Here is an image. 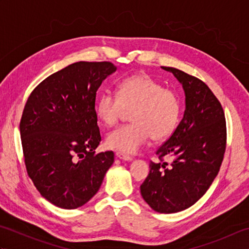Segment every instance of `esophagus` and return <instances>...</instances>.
Here are the masks:
<instances>
[{"label":"esophagus","mask_w":249,"mask_h":249,"mask_svg":"<svg viewBox=\"0 0 249 249\" xmlns=\"http://www.w3.org/2000/svg\"><path fill=\"white\" fill-rule=\"evenodd\" d=\"M115 156L119 158L121 160H125V161H130L133 158H131L129 155H126L124 153H121V152H116L115 153Z\"/></svg>","instance_id":"obj_1"}]
</instances>
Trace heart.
<instances>
[{"instance_id": "obj_1", "label": "heart", "mask_w": 249, "mask_h": 249, "mask_svg": "<svg viewBox=\"0 0 249 249\" xmlns=\"http://www.w3.org/2000/svg\"><path fill=\"white\" fill-rule=\"evenodd\" d=\"M129 110L131 124L112 130L105 141L108 149L124 154H134L150 138L154 141L169 138L178 124L181 100L172 89L140 72L122 79L116 96L104 93L96 102L97 118L108 127Z\"/></svg>"}]
</instances>
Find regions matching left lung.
<instances>
[{"label": "left lung", "mask_w": 249, "mask_h": 249, "mask_svg": "<svg viewBox=\"0 0 249 249\" xmlns=\"http://www.w3.org/2000/svg\"><path fill=\"white\" fill-rule=\"evenodd\" d=\"M181 83L185 111L172 136L156 151L170 156V163H150L141 184L142 198L158 213L171 214L190 208L202 197L218 174L226 150L223 107L204 82L173 67H163Z\"/></svg>", "instance_id": "left-lung-1"}]
</instances>
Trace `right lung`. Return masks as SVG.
<instances>
[{"label":"right lung","mask_w":249,"mask_h":249,"mask_svg":"<svg viewBox=\"0 0 249 249\" xmlns=\"http://www.w3.org/2000/svg\"><path fill=\"white\" fill-rule=\"evenodd\" d=\"M116 67L77 62L39 83L20 121L26 171L45 199L72 210L91 200L114 161L113 152L95 154L102 140L96 92Z\"/></svg>","instance_id":"1"}]
</instances>
